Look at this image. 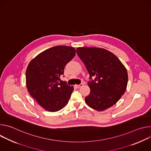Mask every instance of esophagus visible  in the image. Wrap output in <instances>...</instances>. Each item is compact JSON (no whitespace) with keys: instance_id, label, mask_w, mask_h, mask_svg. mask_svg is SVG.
Instances as JSON below:
<instances>
[{"instance_id":"esophagus-1","label":"esophagus","mask_w":151,"mask_h":151,"mask_svg":"<svg viewBox=\"0 0 151 151\" xmlns=\"http://www.w3.org/2000/svg\"><path fill=\"white\" fill-rule=\"evenodd\" d=\"M75 86H76V88H81V87H82V86H83V84H82V83H81V84H79V85H76Z\"/></svg>"}]
</instances>
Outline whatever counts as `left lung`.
<instances>
[{
	"mask_svg": "<svg viewBox=\"0 0 151 151\" xmlns=\"http://www.w3.org/2000/svg\"><path fill=\"white\" fill-rule=\"evenodd\" d=\"M76 52L87 68L90 93L85 101L91 108L101 111L115 104L126 90L128 73L119 58L103 48L80 47Z\"/></svg>",
	"mask_w": 151,
	"mask_h": 151,
	"instance_id": "left-lung-1",
	"label": "left lung"
}]
</instances>
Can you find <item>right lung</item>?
I'll return each instance as SVG.
<instances>
[{
	"label": "right lung",
	"mask_w": 151,
	"mask_h": 151,
	"mask_svg": "<svg viewBox=\"0 0 151 151\" xmlns=\"http://www.w3.org/2000/svg\"><path fill=\"white\" fill-rule=\"evenodd\" d=\"M75 54L73 47L55 46L42 52L29 63L26 72L27 90L46 111L57 112L68 103L74 88L60 77Z\"/></svg>",
	"instance_id": "1"
}]
</instances>
